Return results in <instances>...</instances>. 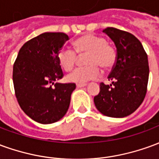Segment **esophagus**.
Returning a JSON list of instances; mask_svg holds the SVG:
<instances>
[{"label": "esophagus", "instance_id": "34e87169", "mask_svg": "<svg viewBox=\"0 0 159 159\" xmlns=\"http://www.w3.org/2000/svg\"><path fill=\"white\" fill-rule=\"evenodd\" d=\"M87 86V83H77L76 84V88H78V89H80V88H83V87Z\"/></svg>", "mask_w": 159, "mask_h": 159}]
</instances>
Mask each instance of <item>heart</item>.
I'll list each match as a JSON object with an SVG mask.
<instances>
[{
	"label": "heart",
	"instance_id": "1",
	"mask_svg": "<svg viewBox=\"0 0 159 159\" xmlns=\"http://www.w3.org/2000/svg\"><path fill=\"white\" fill-rule=\"evenodd\" d=\"M74 50L78 55H84V63L87 66L76 68L67 75L69 83H85L90 80L100 77V70H109L116 63L117 52L112 46L107 43L101 36L87 34L73 42ZM76 53L71 49L63 48L57 52V60L66 71L72 69L76 61Z\"/></svg>",
	"mask_w": 159,
	"mask_h": 159
}]
</instances>
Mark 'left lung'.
Here are the masks:
<instances>
[{"mask_svg":"<svg viewBox=\"0 0 159 159\" xmlns=\"http://www.w3.org/2000/svg\"><path fill=\"white\" fill-rule=\"evenodd\" d=\"M117 48V60L108 76L111 84H100L93 101L98 111L111 117L133 113L143 102L149 77L148 59L143 46L131 33L107 27L103 30Z\"/></svg>","mask_w":159,"mask_h":159,"instance_id":"8db88e82","label":"left lung"}]
</instances>
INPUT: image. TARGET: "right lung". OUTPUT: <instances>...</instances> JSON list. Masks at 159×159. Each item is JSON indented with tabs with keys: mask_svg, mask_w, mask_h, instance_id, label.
<instances>
[{
	"mask_svg": "<svg viewBox=\"0 0 159 159\" xmlns=\"http://www.w3.org/2000/svg\"><path fill=\"white\" fill-rule=\"evenodd\" d=\"M69 36L45 32L25 42L13 65L12 80L21 109L42 124L55 123L68 111L75 83H59L63 77L57 52Z\"/></svg>",
	"mask_w": 159,
	"mask_h": 159,
	"instance_id": "add662e5",
	"label": "right lung"
}]
</instances>
